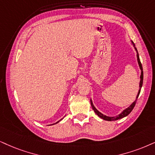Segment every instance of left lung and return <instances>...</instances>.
Returning a JSON list of instances; mask_svg holds the SVG:
<instances>
[{"instance_id": "1", "label": "left lung", "mask_w": 155, "mask_h": 155, "mask_svg": "<svg viewBox=\"0 0 155 155\" xmlns=\"http://www.w3.org/2000/svg\"><path fill=\"white\" fill-rule=\"evenodd\" d=\"M133 45H134V43L132 42ZM135 50L137 51V61H138V64H139V66H140V68L141 69V76H140V90H139L138 91V94H137V99L136 100H135L134 102H133L132 104H131L130 107H128V108L124 109V111L121 112L120 114H119L118 116H116V117H107V116H105V115H104L103 114H101V112H99V111L97 110V109L95 108L94 106L93 103H92V101L91 99V107L92 109H93V110L94 111V112L97 114L99 116L100 118L104 119V120H107V121H115V120H117V119H121L123 118V117H127V115L129 114H130L131 111H132V109H134L135 104H136V102H137V98L139 97V95H140V91H141V88L142 87V84H143V69H142V64H141V61L140 60V57H139V54H138V52H137V48H135Z\"/></svg>"}]
</instances>
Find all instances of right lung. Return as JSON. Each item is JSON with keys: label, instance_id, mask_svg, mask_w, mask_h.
Here are the masks:
<instances>
[{"label": "right lung", "instance_id": "obj_1", "mask_svg": "<svg viewBox=\"0 0 155 155\" xmlns=\"http://www.w3.org/2000/svg\"><path fill=\"white\" fill-rule=\"evenodd\" d=\"M58 121H57V122H56V123H58Z\"/></svg>", "mask_w": 155, "mask_h": 155}]
</instances>
